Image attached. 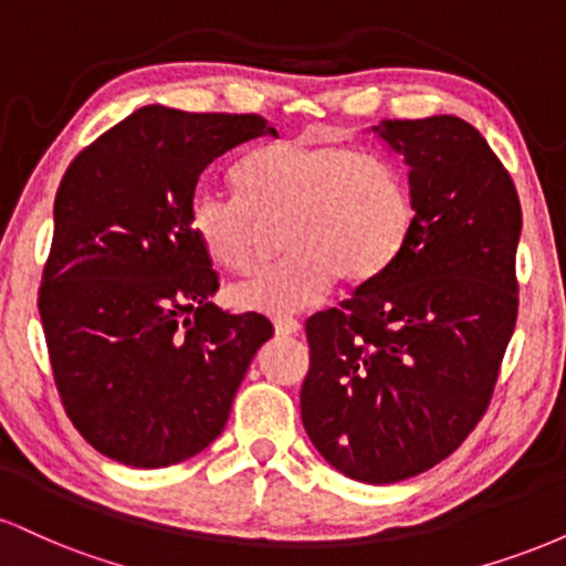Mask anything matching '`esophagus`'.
Returning <instances> with one entry per match:
<instances>
[{
  "instance_id": "34e87169",
  "label": "esophagus",
  "mask_w": 566,
  "mask_h": 566,
  "mask_svg": "<svg viewBox=\"0 0 566 566\" xmlns=\"http://www.w3.org/2000/svg\"><path fill=\"white\" fill-rule=\"evenodd\" d=\"M274 329L276 335H297L301 333V322L290 319V316H279V319H274Z\"/></svg>"
}]
</instances>
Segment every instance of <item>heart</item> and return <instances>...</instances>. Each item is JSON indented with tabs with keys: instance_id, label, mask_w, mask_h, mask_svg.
<instances>
[{
	"instance_id": "1",
	"label": "heart",
	"mask_w": 566,
	"mask_h": 566,
	"mask_svg": "<svg viewBox=\"0 0 566 566\" xmlns=\"http://www.w3.org/2000/svg\"><path fill=\"white\" fill-rule=\"evenodd\" d=\"M233 178L239 197L201 186L188 201V226L207 255L223 269H250L269 242L265 226L282 220L290 250L233 284L231 301L242 311L295 314L319 303L335 279L348 287L375 282L415 223L401 167L346 143H274L247 157Z\"/></svg>"
}]
</instances>
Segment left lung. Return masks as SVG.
Here are the masks:
<instances>
[{
	"label": "left lung",
	"mask_w": 566,
	"mask_h": 566,
	"mask_svg": "<svg viewBox=\"0 0 566 566\" xmlns=\"http://www.w3.org/2000/svg\"><path fill=\"white\" fill-rule=\"evenodd\" d=\"M409 167L415 223L391 269L305 322V433L335 471L394 484L441 463L490 405L516 327L522 205L458 116L373 127Z\"/></svg>",
	"instance_id": "1"
}]
</instances>
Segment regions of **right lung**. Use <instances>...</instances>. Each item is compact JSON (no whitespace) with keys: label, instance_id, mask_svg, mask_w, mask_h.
<instances>
[{"label":"right lung","instance_id":"1","mask_svg":"<svg viewBox=\"0 0 566 566\" xmlns=\"http://www.w3.org/2000/svg\"><path fill=\"white\" fill-rule=\"evenodd\" d=\"M276 129L255 114L143 106L69 165L39 316L71 423L97 452L165 469L210 447L258 348L261 314H226L188 226L199 175Z\"/></svg>","mask_w":566,"mask_h":566}]
</instances>
